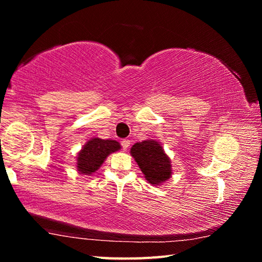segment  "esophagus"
<instances>
[{
  "label": "esophagus",
  "instance_id": "obj_1",
  "mask_svg": "<svg viewBox=\"0 0 262 262\" xmlns=\"http://www.w3.org/2000/svg\"><path fill=\"white\" fill-rule=\"evenodd\" d=\"M129 145H130L129 140H122L121 141V146H122V149H124V151H127V148L129 147Z\"/></svg>",
  "mask_w": 262,
  "mask_h": 262
}]
</instances>
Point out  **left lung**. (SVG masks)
<instances>
[{
	"label": "left lung",
	"instance_id": "1",
	"mask_svg": "<svg viewBox=\"0 0 262 262\" xmlns=\"http://www.w3.org/2000/svg\"><path fill=\"white\" fill-rule=\"evenodd\" d=\"M130 154L151 185L159 186L171 177V160L159 142L148 140L136 143L130 148Z\"/></svg>",
	"mask_w": 262,
	"mask_h": 262
}]
</instances>
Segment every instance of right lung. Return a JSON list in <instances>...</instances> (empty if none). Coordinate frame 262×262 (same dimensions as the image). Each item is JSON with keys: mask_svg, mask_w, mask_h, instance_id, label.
Masks as SVG:
<instances>
[{"mask_svg": "<svg viewBox=\"0 0 262 262\" xmlns=\"http://www.w3.org/2000/svg\"><path fill=\"white\" fill-rule=\"evenodd\" d=\"M120 149V144L111 140L92 138L77 154L76 169L82 174L90 176L104 162L110 153Z\"/></svg>", "mask_w": 262, "mask_h": 262, "instance_id": "obj_1", "label": "right lung"}]
</instances>
